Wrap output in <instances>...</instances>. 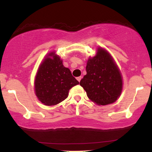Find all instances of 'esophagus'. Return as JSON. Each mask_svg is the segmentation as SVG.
<instances>
[{"label": "esophagus", "mask_w": 152, "mask_h": 152, "mask_svg": "<svg viewBox=\"0 0 152 152\" xmlns=\"http://www.w3.org/2000/svg\"><path fill=\"white\" fill-rule=\"evenodd\" d=\"M81 78H82L81 76H78V77L76 78V79L78 80V81H79V82H80V81H81Z\"/></svg>", "instance_id": "esophagus-1"}]
</instances>
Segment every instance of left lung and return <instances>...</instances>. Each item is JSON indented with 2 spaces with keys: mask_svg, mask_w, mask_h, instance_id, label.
Listing matches in <instances>:
<instances>
[{
  "mask_svg": "<svg viewBox=\"0 0 152 152\" xmlns=\"http://www.w3.org/2000/svg\"><path fill=\"white\" fill-rule=\"evenodd\" d=\"M86 74L80 81L91 102L99 106L112 104L122 91V76L114 58L102 47L87 61Z\"/></svg>",
  "mask_w": 152,
  "mask_h": 152,
  "instance_id": "obj_1",
  "label": "left lung"
}]
</instances>
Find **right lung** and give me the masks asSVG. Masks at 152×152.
Here are the masks:
<instances>
[{"label":"right lung","instance_id":"right-lung-1","mask_svg":"<svg viewBox=\"0 0 152 152\" xmlns=\"http://www.w3.org/2000/svg\"><path fill=\"white\" fill-rule=\"evenodd\" d=\"M78 83L70 69L63 65L60 56L52 51L38 67L34 81L35 94L44 105L54 106L65 100L69 90Z\"/></svg>","mask_w":152,"mask_h":152}]
</instances>
